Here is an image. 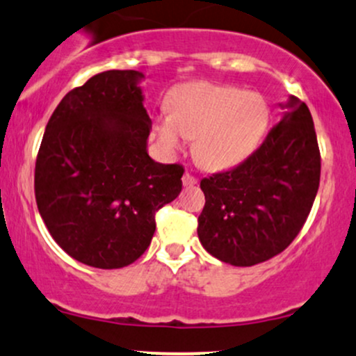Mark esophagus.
Returning <instances> with one entry per match:
<instances>
[{"label": "esophagus", "instance_id": "34e87169", "mask_svg": "<svg viewBox=\"0 0 356 356\" xmlns=\"http://www.w3.org/2000/svg\"><path fill=\"white\" fill-rule=\"evenodd\" d=\"M198 183V179L193 177V175H190V173H185L183 175V186H193V185H197Z\"/></svg>", "mask_w": 356, "mask_h": 356}]
</instances>
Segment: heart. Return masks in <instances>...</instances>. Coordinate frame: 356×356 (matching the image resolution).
Listing matches in <instances>:
<instances>
[{"instance_id": "obj_1", "label": "heart", "mask_w": 356, "mask_h": 356, "mask_svg": "<svg viewBox=\"0 0 356 356\" xmlns=\"http://www.w3.org/2000/svg\"><path fill=\"white\" fill-rule=\"evenodd\" d=\"M270 119L269 102L257 92L193 82L170 97V114L156 119L158 143L168 154L195 139L193 154L210 170L237 166L257 149Z\"/></svg>"}]
</instances>
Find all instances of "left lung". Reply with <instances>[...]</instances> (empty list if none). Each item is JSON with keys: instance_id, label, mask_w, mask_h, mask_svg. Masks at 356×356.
Listing matches in <instances>:
<instances>
[{"instance_id": "1", "label": "left lung", "mask_w": 356, "mask_h": 356, "mask_svg": "<svg viewBox=\"0 0 356 356\" xmlns=\"http://www.w3.org/2000/svg\"><path fill=\"white\" fill-rule=\"evenodd\" d=\"M264 143L237 168L200 181L205 207L198 238L218 261L249 267L269 261L296 238L319 186L321 158L313 118L291 95Z\"/></svg>"}]
</instances>
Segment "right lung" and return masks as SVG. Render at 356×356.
<instances>
[{"label":"right lung","mask_w":356,"mask_h":356,"mask_svg":"<svg viewBox=\"0 0 356 356\" xmlns=\"http://www.w3.org/2000/svg\"><path fill=\"white\" fill-rule=\"evenodd\" d=\"M145 75L107 70L70 90L45 127L35 198L54 241L99 269L133 264L149 247L154 215L181 191L183 166L147 154Z\"/></svg>","instance_id":"obj_1"}]
</instances>
